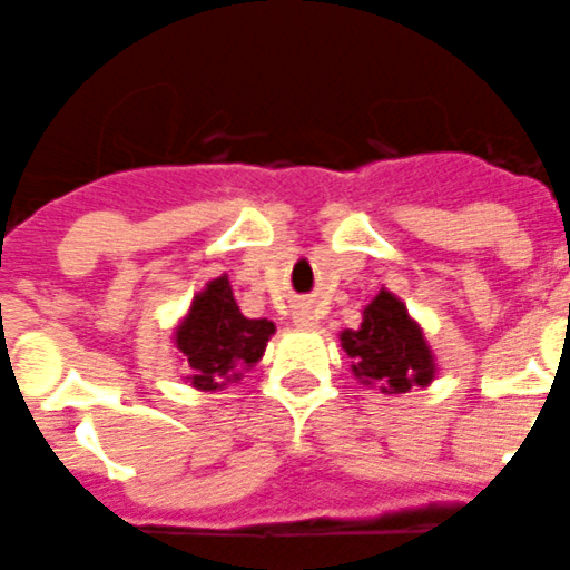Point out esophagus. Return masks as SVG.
<instances>
[{"mask_svg":"<svg viewBox=\"0 0 570 570\" xmlns=\"http://www.w3.org/2000/svg\"><path fill=\"white\" fill-rule=\"evenodd\" d=\"M292 323H295L297 330H315L317 315L312 309H306V306H301V309L292 312Z\"/></svg>","mask_w":570,"mask_h":570,"instance_id":"esophagus-1","label":"esophagus"}]
</instances>
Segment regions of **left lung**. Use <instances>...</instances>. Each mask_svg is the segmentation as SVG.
Listing matches in <instances>:
<instances>
[{
	"label": "left lung",
	"instance_id": "obj_1",
	"mask_svg": "<svg viewBox=\"0 0 570 570\" xmlns=\"http://www.w3.org/2000/svg\"><path fill=\"white\" fill-rule=\"evenodd\" d=\"M341 346L352 357V372L363 386H381L383 394L425 389L438 374L432 346L406 304L389 289L374 295L363 309L357 330L341 332Z\"/></svg>",
	"mask_w": 570,
	"mask_h": 570
}]
</instances>
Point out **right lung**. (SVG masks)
<instances>
[{"label":"right lung","mask_w":570,"mask_h":570,"mask_svg":"<svg viewBox=\"0 0 570 570\" xmlns=\"http://www.w3.org/2000/svg\"><path fill=\"white\" fill-rule=\"evenodd\" d=\"M275 335V323L247 317L238 309L227 275L213 278L189 304L176 326L178 355L187 363L189 386L202 392L238 383L247 368L264 357L266 341Z\"/></svg>","instance_id":"1"}]
</instances>
